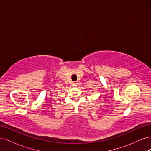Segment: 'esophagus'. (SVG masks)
<instances>
[{"mask_svg":"<svg viewBox=\"0 0 151 151\" xmlns=\"http://www.w3.org/2000/svg\"><path fill=\"white\" fill-rule=\"evenodd\" d=\"M72 84H73V86H76L77 84V83H75V82H74V83H72Z\"/></svg>","mask_w":151,"mask_h":151,"instance_id":"34e87169","label":"esophagus"}]
</instances>
